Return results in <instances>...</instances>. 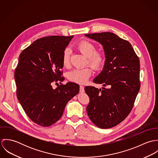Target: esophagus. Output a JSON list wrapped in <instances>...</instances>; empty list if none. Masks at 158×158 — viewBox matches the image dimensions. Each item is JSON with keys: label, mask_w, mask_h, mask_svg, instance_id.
<instances>
[{"label": "esophagus", "mask_w": 158, "mask_h": 158, "mask_svg": "<svg viewBox=\"0 0 158 158\" xmlns=\"http://www.w3.org/2000/svg\"><path fill=\"white\" fill-rule=\"evenodd\" d=\"M84 91H85L84 87H83V86H80V92H83Z\"/></svg>", "instance_id": "1"}]
</instances>
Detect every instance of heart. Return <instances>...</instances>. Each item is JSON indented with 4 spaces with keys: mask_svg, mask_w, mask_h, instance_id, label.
<instances>
[{
    "mask_svg": "<svg viewBox=\"0 0 158 158\" xmlns=\"http://www.w3.org/2000/svg\"><path fill=\"white\" fill-rule=\"evenodd\" d=\"M77 48L80 52L88 58V62L95 69H99L105 63L104 55L96 52V47L92 43L87 41H83L77 45ZM71 50L66 47L63 53L62 61L64 66L68 67L70 64V56ZM92 69L90 67L83 68H76L68 73V78L70 81L78 83L83 84L86 83L92 74Z\"/></svg>",
    "mask_w": 158,
    "mask_h": 158,
    "instance_id": "1",
    "label": "heart"
}]
</instances>
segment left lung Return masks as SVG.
<instances>
[{
	"label": "left lung",
	"instance_id": "obj_1",
	"mask_svg": "<svg viewBox=\"0 0 158 158\" xmlns=\"http://www.w3.org/2000/svg\"><path fill=\"white\" fill-rule=\"evenodd\" d=\"M103 45L105 62L94 79L109 88L86 86L90 102L86 111L90 120L102 129L122 122L131 112L140 89V61L131 44L111 32L85 35Z\"/></svg>",
	"mask_w": 158,
	"mask_h": 158
}]
</instances>
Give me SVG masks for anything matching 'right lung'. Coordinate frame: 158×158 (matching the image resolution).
I'll return each instance as SVG.
<instances>
[{
    "label": "right lung",
    "mask_w": 158,
    "mask_h": 158,
    "mask_svg": "<svg viewBox=\"0 0 158 158\" xmlns=\"http://www.w3.org/2000/svg\"><path fill=\"white\" fill-rule=\"evenodd\" d=\"M73 36H50L38 39L19 55L15 72L17 97L25 113L35 123L51 126L62 116L68 102L80 89L68 82L55 89L52 82L63 81V53Z\"/></svg>",
    "instance_id": "1"
}]
</instances>
